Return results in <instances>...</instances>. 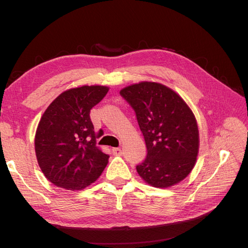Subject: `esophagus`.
Masks as SVG:
<instances>
[{
  "mask_svg": "<svg viewBox=\"0 0 248 248\" xmlns=\"http://www.w3.org/2000/svg\"><path fill=\"white\" fill-rule=\"evenodd\" d=\"M111 152H112V154L116 155V156L122 155V150H121V148H112Z\"/></svg>",
  "mask_w": 248,
  "mask_h": 248,
  "instance_id": "34e87169",
  "label": "esophagus"
}]
</instances>
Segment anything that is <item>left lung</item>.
<instances>
[{"label": "left lung", "instance_id": "1", "mask_svg": "<svg viewBox=\"0 0 248 248\" xmlns=\"http://www.w3.org/2000/svg\"><path fill=\"white\" fill-rule=\"evenodd\" d=\"M120 95L136 112L147 156L137 166L139 175L158 188L182 181L194 167L199 152L196 118L184 100L170 88L142 81Z\"/></svg>", "mask_w": 248, "mask_h": 248}]
</instances>
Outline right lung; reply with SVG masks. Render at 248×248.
I'll return each instance as SVG.
<instances>
[{"label": "right lung", "mask_w": 248, "mask_h": 248, "mask_svg": "<svg viewBox=\"0 0 248 248\" xmlns=\"http://www.w3.org/2000/svg\"><path fill=\"white\" fill-rule=\"evenodd\" d=\"M108 91L103 86L70 89L44 111L36 131L35 152L52 184L80 190L96 181L107 167L109 156L96 147L90 111Z\"/></svg>", "instance_id": "obj_1"}]
</instances>
